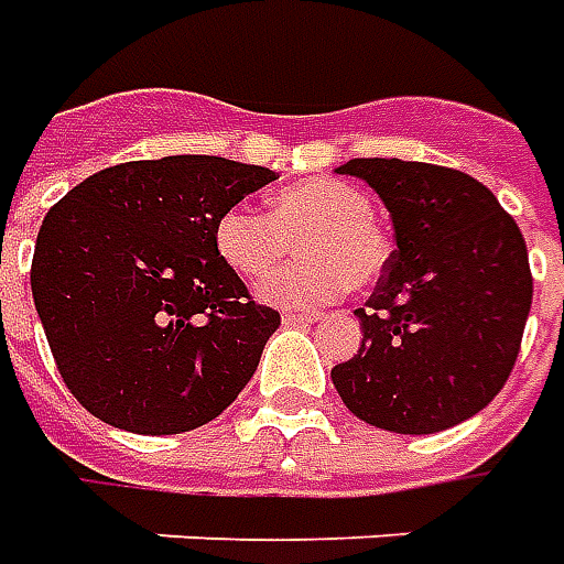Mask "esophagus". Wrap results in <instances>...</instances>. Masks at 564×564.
<instances>
[{
  "label": "esophagus",
  "mask_w": 564,
  "mask_h": 564,
  "mask_svg": "<svg viewBox=\"0 0 564 564\" xmlns=\"http://www.w3.org/2000/svg\"><path fill=\"white\" fill-rule=\"evenodd\" d=\"M281 321L286 323V326H299V323L305 326V323H314V321H317V314H295V311H283Z\"/></svg>",
  "instance_id": "34e87169"
}]
</instances>
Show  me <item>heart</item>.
Returning a JSON list of instances; mask_svg holds the SVG:
<instances>
[{"label": "heart", "mask_w": 564, "mask_h": 564, "mask_svg": "<svg viewBox=\"0 0 564 564\" xmlns=\"http://www.w3.org/2000/svg\"><path fill=\"white\" fill-rule=\"evenodd\" d=\"M295 240L303 259L259 286L271 305H323L350 286H372L391 256L369 195L341 180L295 183L271 198V214L231 207L216 223V250L250 281L268 274Z\"/></svg>", "instance_id": "obj_1"}]
</instances>
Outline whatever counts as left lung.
Returning <instances> with one entry per match:
<instances>
[{"label": "left lung", "mask_w": 564, "mask_h": 564, "mask_svg": "<svg viewBox=\"0 0 564 564\" xmlns=\"http://www.w3.org/2000/svg\"><path fill=\"white\" fill-rule=\"evenodd\" d=\"M384 200L397 250L357 308L364 345L333 366L341 403L372 427L436 433L486 409L510 378L531 311L529 250L513 216L467 173L354 159Z\"/></svg>", "instance_id": "obj_1"}]
</instances>
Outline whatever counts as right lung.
<instances>
[{"instance_id": "right-lung-1", "label": "right lung", "mask_w": 564, "mask_h": 564, "mask_svg": "<svg viewBox=\"0 0 564 564\" xmlns=\"http://www.w3.org/2000/svg\"><path fill=\"white\" fill-rule=\"evenodd\" d=\"M278 180L216 155L128 161L69 188L33 253L54 364L94 419L131 433L214 421L253 378L281 314L216 250V223Z\"/></svg>"}]
</instances>
